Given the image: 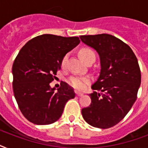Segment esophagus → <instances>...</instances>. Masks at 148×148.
Wrapping results in <instances>:
<instances>
[{
  "mask_svg": "<svg viewBox=\"0 0 148 148\" xmlns=\"http://www.w3.org/2000/svg\"><path fill=\"white\" fill-rule=\"evenodd\" d=\"M76 95L77 96V97H81V96H82V95H83V94L81 92H78V91H76Z\"/></svg>",
  "mask_w": 148,
  "mask_h": 148,
  "instance_id": "1",
  "label": "esophagus"
}]
</instances>
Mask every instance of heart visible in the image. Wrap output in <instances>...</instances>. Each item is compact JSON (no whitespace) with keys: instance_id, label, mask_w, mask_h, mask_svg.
I'll return each mask as SVG.
<instances>
[{"instance_id":"b5f03b06","label":"heart","mask_w":148,"mask_h":148,"mask_svg":"<svg viewBox=\"0 0 148 148\" xmlns=\"http://www.w3.org/2000/svg\"><path fill=\"white\" fill-rule=\"evenodd\" d=\"M79 55L81 57L82 60L86 62L88 59H90L92 57H95V54L92 50L89 48H82L79 51ZM67 54L63 57L62 60H61V66L64 67L67 62ZM89 81V79L88 77H71L69 79V84L72 87L76 88L77 90H83L85 88L86 84Z\"/></svg>"}]
</instances>
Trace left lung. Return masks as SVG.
<instances>
[{
  "mask_svg": "<svg viewBox=\"0 0 148 148\" xmlns=\"http://www.w3.org/2000/svg\"><path fill=\"white\" fill-rule=\"evenodd\" d=\"M81 41L97 51L101 71L91 88V103L81 110L88 124L98 128L114 126L124 118L137 99L141 75L138 59L131 48L108 34L82 35Z\"/></svg>",
  "mask_w": 148,
  "mask_h": 148,
  "instance_id": "8db88e82",
  "label": "left lung"
}]
</instances>
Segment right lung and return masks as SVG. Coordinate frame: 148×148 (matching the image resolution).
<instances>
[{"label":"right lung","mask_w":148,"mask_h":148,"mask_svg":"<svg viewBox=\"0 0 148 148\" xmlns=\"http://www.w3.org/2000/svg\"><path fill=\"white\" fill-rule=\"evenodd\" d=\"M77 37L42 34L22 47L13 64V90L19 109L30 122L51 124L62 115L74 89L63 82L58 90L50 83L60 69L66 53L79 45Z\"/></svg>","instance_id":"obj_1"}]
</instances>
